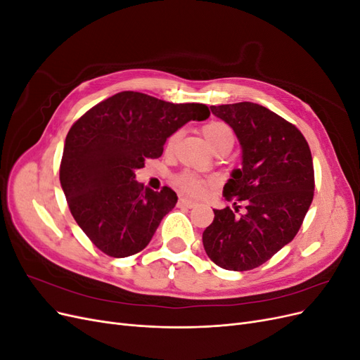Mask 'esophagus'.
Returning <instances> with one entry per match:
<instances>
[{
    "label": "esophagus",
    "mask_w": 360,
    "mask_h": 360,
    "mask_svg": "<svg viewBox=\"0 0 360 360\" xmlns=\"http://www.w3.org/2000/svg\"><path fill=\"white\" fill-rule=\"evenodd\" d=\"M197 204L195 201H192V200H189V198H180L179 200V207H188V209H192V207Z\"/></svg>",
    "instance_id": "1"
}]
</instances>
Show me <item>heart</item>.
I'll return each mask as SVG.
<instances>
[{"mask_svg":"<svg viewBox=\"0 0 360 360\" xmlns=\"http://www.w3.org/2000/svg\"><path fill=\"white\" fill-rule=\"evenodd\" d=\"M201 132H202L207 143L212 146L213 150L222 144L233 146V143H234V134H233L231 127L222 122L207 123L201 127ZM176 138H177V135L171 136V139H169L171 143ZM176 184L183 192L198 197V195H201L205 191V188L209 186V184H212V180L197 176V174H193V172H181L176 177Z\"/></svg>","mask_w":360,"mask_h":360,"instance_id":"1","label":"heart"}]
</instances>
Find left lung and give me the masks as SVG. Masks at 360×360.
<instances>
[{
    "instance_id": "8db88e82",
    "label": "left lung",
    "mask_w": 360,
    "mask_h": 360,
    "mask_svg": "<svg viewBox=\"0 0 360 360\" xmlns=\"http://www.w3.org/2000/svg\"><path fill=\"white\" fill-rule=\"evenodd\" d=\"M242 146V168L231 172L224 197L234 209L213 210L202 233L207 255L222 269L252 270L296 237L314 198L311 150L300 130L252 102L210 106ZM240 203L245 210L238 214Z\"/></svg>"
}]
</instances>
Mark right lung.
<instances>
[{
	"label": "right lung",
	"instance_id": "obj_1",
	"mask_svg": "<svg viewBox=\"0 0 360 360\" xmlns=\"http://www.w3.org/2000/svg\"><path fill=\"white\" fill-rule=\"evenodd\" d=\"M202 103H171L136 91L117 93L86 111L64 143L60 183L76 224L103 254L143 250L177 202L171 188L155 192L135 180L147 159L191 120L209 118Z\"/></svg>",
	"mask_w": 360,
	"mask_h": 360
}]
</instances>
